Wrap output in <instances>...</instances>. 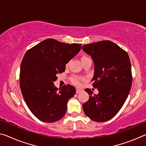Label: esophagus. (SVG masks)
Returning a JSON list of instances; mask_svg holds the SVG:
<instances>
[{
    "label": "esophagus",
    "mask_w": 146,
    "mask_h": 146,
    "mask_svg": "<svg viewBox=\"0 0 146 146\" xmlns=\"http://www.w3.org/2000/svg\"><path fill=\"white\" fill-rule=\"evenodd\" d=\"M81 91H82V90H80V89H77V90H76V93L78 94V93H80V92H81Z\"/></svg>",
    "instance_id": "1"
}]
</instances>
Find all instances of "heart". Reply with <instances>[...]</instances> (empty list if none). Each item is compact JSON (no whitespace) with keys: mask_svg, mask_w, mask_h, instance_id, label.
Masks as SVG:
<instances>
[{"mask_svg":"<svg viewBox=\"0 0 146 146\" xmlns=\"http://www.w3.org/2000/svg\"><path fill=\"white\" fill-rule=\"evenodd\" d=\"M88 58L86 57V56H82L81 58V61L82 62L85 60H86ZM80 80H81V78L79 77H77V76H73L71 78V82H72L73 84H75V85L77 86H79L80 85Z\"/></svg>","mask_w":146,"mask_h":146,"instance_id":"heart-1","label":"heart"}]
</instances>
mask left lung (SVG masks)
<instances>
[{"label": "left lung", "mask_w": 146, "mask_h": 146, "mask_svg": "<svg viewBox=\"0 0 146 146\" xmlns=\"http://www.w3.org/2000/svg\"><path fill=\"white\" fill-rule=\"evenodd\" d=\"M94 62L93 87L99 94L92 95L89 88V100L83 104L84 114L96 122L112 119L123 106L130 92L133 77L127 52L112 41L105 40L82 46Z\"/></svg>", "instance_id": "1"}]
</instances>
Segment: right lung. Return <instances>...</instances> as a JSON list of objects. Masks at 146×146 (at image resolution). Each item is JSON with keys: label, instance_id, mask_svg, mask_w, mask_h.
Instances as JSON below:
<instances>
[{"label": "right lung", "instance_id": "obj_1", "mask_svg": "<svg viewBox=\"0 0 146 146\" xmlns=\"http://www.w3.org/2000/svg\"><path fill=\"white\" fill-rule=\"evenodd\" d=\"M81 47L80 43L47 39L25 53L21 64L20 88L29 110L40 121L52 123L66 114L67 103L75 94V88L68 84L58 91L53 82Z\"/></svg>", "mask_w": 146, "mask_h": 146}]
</instances>
